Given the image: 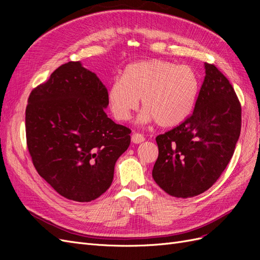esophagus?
<instances>
[{"mask_svg":"<svg viewBox=\"0 0 260 260\" xmlns=\"http://www.w3.org/2000/svg\"><path fill=\"white\" fill-rule=\"evenodd\" d=\"M145 140V138L142 136V135H140V133H137V132H135L133 133V135L131 136V141L135 144H139V143H142L143 141Z\"/></svg>","mask_w":260,"mask_h":260,"instance_id":"obj_1","label":"esophagus"}]
</instances>
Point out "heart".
Listing matches in <instances>:
<instances>
[{
    "mask_svg": "<svg viewBox=\"0 0 260 260\" xmlns=\"http://www.w3.org/2000/svg\"><path fill=\"white\" fill-rule=\"evenodd\" d=\"M200 90L199 76L187 65L162 59L132 62L121 79L114 80L107 90V103L117 120H129L142 100V123L156 120L162 128L184 121L192 113Z\"/></svg>",
    "mask_w": 260,
    "mask_h": 260,
    "instance_id": "b5f03b06",
    "label": "heart"
}]
</instances>
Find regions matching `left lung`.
<instances>
[{
	"label": "left lung",
	"instance_id": "8db88e82",
	"mask_svg": "<svg viewBox=\"0 0 260 260\" xmlns=\"http://www.w3.org/2000/svg\"><path fill=\"white\" fill-rule=\"evenodd\" d=\"M193 114L156 138L153 178L175 198L199 195L214 184L232 158L241 133V104L229 80L205 62Z\"/></svg>",
	"mask_w": 260,
	"mask_h": 260
}]
</instances>
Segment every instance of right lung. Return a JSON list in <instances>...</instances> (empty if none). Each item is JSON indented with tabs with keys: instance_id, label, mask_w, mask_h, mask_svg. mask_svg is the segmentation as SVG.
Here are the masks:
<instances>
[{
	"instance_id": "right-lung-1",
	"label": "right lung",
	"mask_w": 260,
	"mask_h": 260,
	"mask_svg": "<svg viewBox=\"0 0 260 260\" xmlns=\"http://www.w3.org/2000/svg\"><path fill=\"white\" fill-rule=\"evenodd\" d=\"M107 89L80 61H69L31 92L26 136L32 162L64 198L91 202L107 191L131 130L108 118Z\"/></svg>"
}]
</instances>
